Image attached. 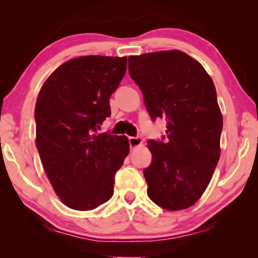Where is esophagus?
<instances>
[{"instance_id":"obj_1","label":"esophagus","mask_w":258,"mask_h":258,"mask_svg":"<svg viewBox=\"0 0 258 258\" xmlns=\"http://www.w3.org/2000/svg\"><path fill=\"white\" fill-rule=\"evenodd\" d=\"M129 143H130V148H137L142 146L143 140L141 139V137H129Z\"/></svg>"}]
</instances>
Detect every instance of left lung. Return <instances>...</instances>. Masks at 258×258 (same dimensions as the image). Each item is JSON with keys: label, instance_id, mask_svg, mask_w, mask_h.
I'll return each mask as SVG.
<instances>
[{"label": "left lung", "instance_id": "8db88e82", "mask_svg": "<svg viewBox=\"0 0 258 258\" xmlns=\"http://www.w3.org/2000/svg\"><path fill=\"white\" fill-rule=\"evenodd\" d=\"M129 74L151 118L168 121L167 142L148 143V196L165 210L186 209L206 191L220 160L223 117L213 80L181 50L129 56Z\"/></svg>", "mask_w": 258, "mask_h": 258}]
</instances>
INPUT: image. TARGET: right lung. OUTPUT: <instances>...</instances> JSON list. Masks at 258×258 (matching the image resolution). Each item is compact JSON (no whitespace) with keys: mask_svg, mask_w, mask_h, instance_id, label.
Instances as JSON below:
<instances>
[{"mask_svg":"<svg viewBox=\"0 0 258 258\" xmlns=\"http://www.w3.org/2000/svg\"><path fill=\"white\" fill-rule=\"evenodd\" d=\"M125 72V56H81L52 72L38 93L36 147L52 189L70 209L94 210L114 194L129 140L97 129L111 114L109 97Z\"/></svg>","mask_w":258,"mask_h":258,"instance_id":"obj_1","label":"right lung"}]
</instances>
